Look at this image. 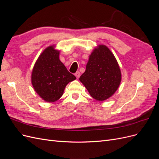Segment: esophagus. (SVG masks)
Listing matches in <instances>:
<instances>
[{
  "mask_svg": "<svg viewBox=\"0 0 159 159\" xmlns=\"http://www.w3.org/2000/svg\"><path fill=\"white\" fill-rule=\"evenodd\" d=\"M75 75L77 78H79L80 76V71H77L75 73Z\"/></svg>",
  "mask_w": 159,
  "mask_h": 159,
  "instance_id": "esophagus-1",
  "label": "esophagus"
}]
</instances>
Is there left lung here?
<instances>
[{"mask_svg":"<svg viewBox=\"0 0 159 159\" xmlns=\"http://www.w3.org/2000/svg\"><path fill=\"white\" fill-rule=\"evenodd\" d=\"M80 81L90 95L98 102L113 95L121 81V74L114 55L105 45L95 48Z\"/></svg>","mask_w":159,"mask_h":159,"instance_id":"obj_1","label":"left lung"}]
</instances>
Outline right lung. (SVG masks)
<instances>
[{
    "instance_id": "1",
    "label": "right lung",
    "mask_w": 159,
    "mask_h": 159,
    "mask_svg": "<svg viewBox=\"0 0 159 159\" xmlns=\"http://www.w3.org/2000/svg\"><path fill=\"white\" fill-rule=\"evenodd\" d=\"M60 51L50 46L38 57L32 72L36 92L47 102H54L64 93L66 86L76 79L59 59Z\"/></svg>"
}]
</instances>
